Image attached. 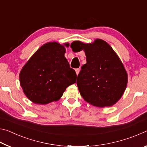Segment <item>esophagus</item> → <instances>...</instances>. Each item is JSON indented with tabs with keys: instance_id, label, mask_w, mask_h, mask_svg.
<instances>
[{
	"instance_id": "34e87169",
	"label": "esophagus",
	"mask_w": 147,
	"mask_h": 147,
	"mask_svg": "<svg viewBox=\"0 0 147 147\" xmlns=\"http://www.w3.org/2000/svg\"><path fill=\"white\" fill-rule=\"evenodd\" d=\"M80 71V69H75V71H76V73L77 75H78V74H79Z\"/></svg>"
}]
</instances>
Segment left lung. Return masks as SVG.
<instances>
[{"label":"left lung","instance_id":"obj_1","mask_svg":"<svg viewBox=\"0 0 147 147\" xmlns=\"http://www.w3.org/2000/svg\"><path fill=\"white\" fill-rule=\"evenodd\" d=\"M71 45L84 50L86 56L76 81L81 96L97 107L115 104L125 91L128 74L113 49L100 39L88 44L76 41Z\"/></svg>","mask_w":147,"mask_h":147}]
</instances>
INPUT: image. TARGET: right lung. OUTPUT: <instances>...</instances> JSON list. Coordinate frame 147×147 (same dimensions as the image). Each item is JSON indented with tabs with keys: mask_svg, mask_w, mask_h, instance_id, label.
I'll return each instance as SVG.
<instances>
[{
	"mask_svg": "<svg viewBox=\"0 0 147 147\" xmlns=\"http://www.w3.org/2000/svg\"><path fill=\"white\" fill-rule=\"evenodd\" d=\"M65 47L49 42L34 54L21 71L20 85L32 102L47 104L57 101L66 88L76 82L75 71L70 67L64 54Z\"/></svg>",
	"mask_w": 147,
	"mask_h": 147,
	"instance_id": "add662e5",
	"label": "right lung"
}]
</instances>
